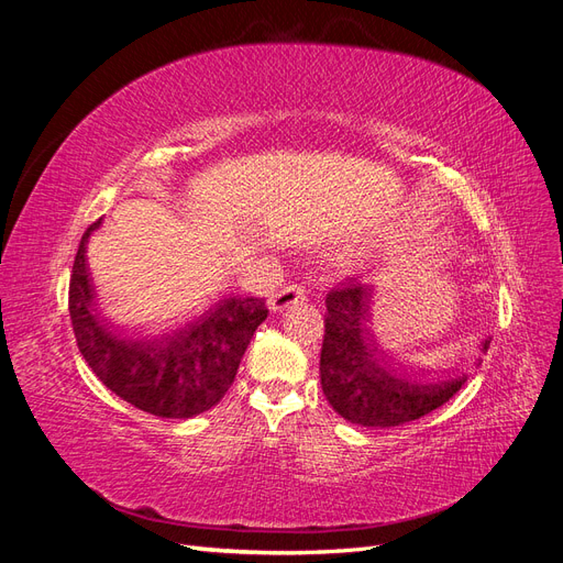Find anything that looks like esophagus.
Segmentation results:
<instances>
[{
    "instance_id": "1",
    "label": "esophagus",
    "mask_w": 563,
    "mask_h": 563,
    "mask_svg": "<svg viewBox=\"0 0 563 563\" xmlns=\"http://www.w3.org/2000/svg\"><path fill=\"white\" fill-rule=\"evenodd\" d=\"M302 300H308V291H305V286L288 284V286L279 288L277 294H272L269 310L272 312H284L286 308H291V305H298Z\"/></svg>"
}]
</instances>
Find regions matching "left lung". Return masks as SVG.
I'll return each mask as SVG.
<instances>
[{
  "instance_id": "8db88e82",
  "label": "left lung",
  "mask_w": 563,
  "mask_h": 563,
  "mask_svg": "<svg viewBox=\"0 0 563 563\" xmlns=\"http://www.w3.org/2000/svg\"><path fill=\"white\" fill-rule=\"evenodd\" d=\"M371 305L373 288L364 282H347L329 291L319 360L321 389L345 420L364 428H397L446 404L467 376L457 371H406L385 360L373 338ZM488 345L490 338L482 343V352H488Z\"/></svg>"
}]
</instances>
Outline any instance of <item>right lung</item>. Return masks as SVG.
Instances as JSON below:
<instances>
[{"instance_id":"add662e5","label":"right lung","mask_w":563,"mask_h":563,"mask_svg":"<svg viewBox=\"0 0 563 563\" xmlns=\"http://www.w3.org/2000/svg\"><path fill=\"white\" fill-rule=\"evenodd\" d=\"M84 232L70 275V319L77 347L108 389L159 418L209 411L234 383L255 329L267 319L263 298L220 296L168 321L124 327L96 302Z\"/></svg>"}]
</instances>
